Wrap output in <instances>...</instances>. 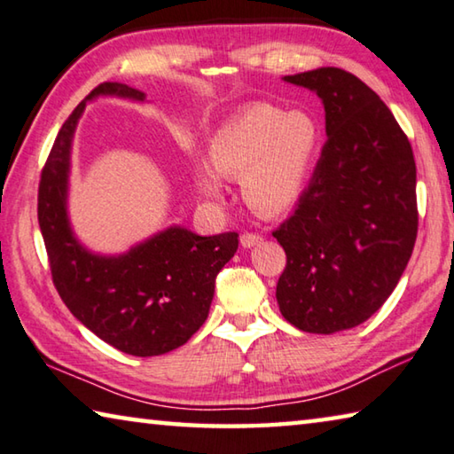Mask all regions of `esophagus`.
I'll use <instances>...</instances> for the list:
<instances>
[{
	"instance_id": "obj_1",
	"label": "esophagus",
	"mask_w": 454,
	"mask_h": 454,
	"mask_svg": "<svg viewBox=\"0 0 454 454\" xmlns=\"http://www.w3.org/2000/svg\"><path fill=\"white\" fill-rule=\"evenodd\" d=\"M263 241V235H259V233H249V231H245L243 235H241V245L243 247H255V245H259Z\"/></svg>"
}]
</instances>
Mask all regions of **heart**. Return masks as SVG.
Returning <instances> with one entry per match:
<instances>
[{"instance_id": "heart-1", "label": "heart", "mask_w": 454, "mask_h": 454, "mask_svg": "<svg viewBox=\"0 0 454 454\" xmlns=\"http://www.w3.org/2000/svg\"><path fill=\"white\" fill-rule=\"evenodd\" d=\"M317 126L303 113H284L255 102L215 132L209 162L192 167L197 189L207 199L223 197L222 176L241 178L245 203L259 215L287 213L301 199L317 148Z\"/></svg>"}]
</instances>
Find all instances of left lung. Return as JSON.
Wrapping results in <instances>:
<instances>
[{"label":"left lung","mask_w":454,"mask_h":454,"mask_svg":"<svg viewBox=\"0 0 454 454\" xmlns=\"http://www.w3.org/2000/svg\"><path fill=\"white\" fill-rule=\"evenodd\" d=\"M284 80L322 98L328 140L294 213L273 231L287 257L279 311L301 332L350 330L382 308L412 255V146L354 74L328 66Z\"/></svg>","instance_id":"left-lung-1"}]
</instances>
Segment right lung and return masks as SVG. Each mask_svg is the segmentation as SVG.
Returning <instances> with one entry per match:
<instances>
[{"instance_id": "right-lung-1", "label": "right lung", "mask_w": 454, "mask_h": 454, "mask_svg": "<svg viewBox=\"0 0 454 454\" xmlns=\"http://www.w3.org/2000/svg\"><path fill=\"white\" fill-rule=\"evenodd\" d=\"M145 94L121 82H102L86 96ZM82 100L62 124L42 168L38 221L51 281L74 317L106 344L130 356H159L183 346L209 316L215 279L239 245V233L200 237L170 227L118 257L94 255L74 237L68 195L70 146Z\"/></svg>"}]
</instances>
